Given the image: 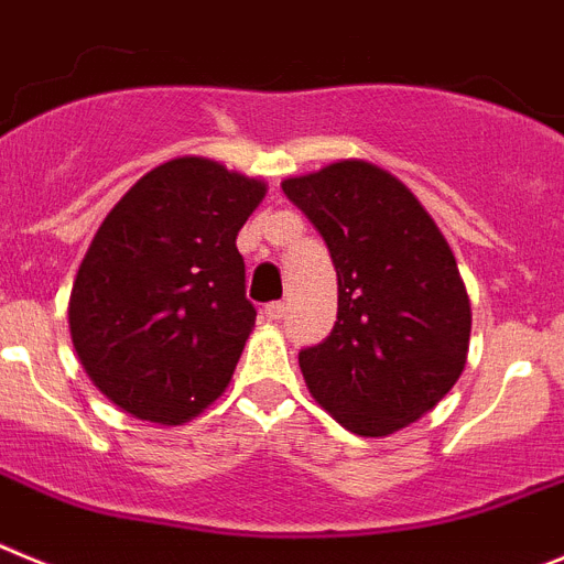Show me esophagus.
<instances>
[{
  "label": "esophagus",
  "mask_w": 564,
  "mask_h": 564,
  "mask_svg": "<svg viewBox=\"0 0 564 564\" xmlns=\"http://www.w3.org/2000/svg\"><path fill=\"white\" fill-rule=\"evenodd\" d=\"M283 314H286V306H283V303H267V306H263V317L267 319H283Z\"/></svg>",
  "instance_id": "obj_1"
}]
</instances>
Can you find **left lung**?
I'll return each mask as SVG.
<instances>
[{"label": "left lung", "instance_id": "obj_1", "mask_svg": "<svg viewBox=\"0 0 564 564\" xmlns=\"http://www.w3.org/2000/svg\"><path fill=\"white\" fill-rule=\"evenodd\" d=\"M337 270V323L301 351L308 393L362 438L435 408L464 373L471 308L458 263L402 180L339 160L281 182Z\"/></svg>", "mask_w": 564, "mask_h": 564}]
</instances>
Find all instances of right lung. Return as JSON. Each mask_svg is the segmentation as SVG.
Wrapping results in <instances>:
<instances>
[{
    "mask_svg": "<svg viewBox=\"0 0 564 564\" xmlns=\"http://www.w3.org/2000/svg\"><path fill=\"white\" fill-rule=\"evenodd\" d=\"M261 180L176 156L137 180L95 232L69 294V334L123 413L182 424L230 384L256 326L238 230Z\"/></svg>",
    "mask_w": 564,
    "mask_h": 564,
    "instance_id": "obj_1",
    "label": "right lung"
}]
</instances>
